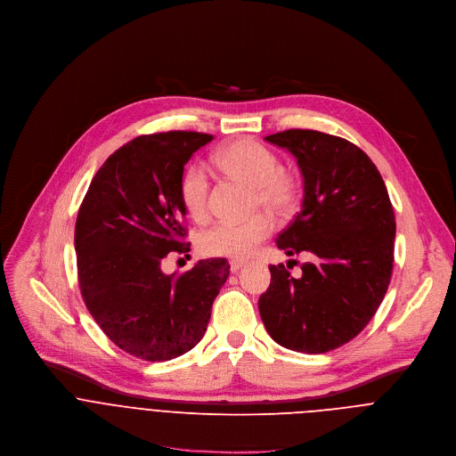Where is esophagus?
<instances>
[{"instance_id": "34e87169", "label": "esophagus", "mask_w": 456, "mask_h": 456, "mask_svg": "<svg viewBox=\"0 0 456 456\" xmlns=\"http://www.w3.org/2000/svg\"><path fill=\"white\" fill-rule=\"evenodd\" d=\"M244 264H246L244 260H230V271H232V273H237Z\"/></svg>"}]
</instances>
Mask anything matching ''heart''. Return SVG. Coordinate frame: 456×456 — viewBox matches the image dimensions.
<instances>
[{
  "instance_id": "heart-1",
  "label": "heart",
  "mask_w": 456,
  "mask_h": 456,
  "mask_svg": "<svg viewBox=\"0 0 456 456\" xmlns=\"http://www.w3.org/2000/svg\"><path fill=\"white\" fill-rule=\"evenodd\" d=\"M216 161L230 177L242 181L253 191V208L271 216L291 214L300 200V183L295 174L281 168L279 156L255 140H237L216 154ZM179 198L194 221L208 216L210 175L205 165H189L179 179ZM271 232V223L258 214L244 221H219L201 232L200 251L208 256L244 258Z\"/></svg>"
}]
</instances>
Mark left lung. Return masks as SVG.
<instances>
[{"label": "left lung", "instance_id": "left-lung-1", "mask_svg": "<svg viewBox=\"0 0 456 456\" xmlns=\"http://www.w3.org/2000/svg\"><path fill=\"white\" fill-rule=\"evenodd\" d=\"M288 149L304 177L302 210L279 235L288 255L309 253L295 279L269 265L260 318L279 345L323 354L355 338L381 305L394 269L395 216L372 159L345 138L311 129L265 136Z\"/></svg>", "mask_w": 456, "mask_h": 456}]
</instances>
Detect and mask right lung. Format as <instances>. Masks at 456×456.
<instances>
[{"label": "right lung", "instance_id": "obj_1", "mask_svg": "<svg viewBox=\"0 0 456 456\" xmlns=\"http://www.w3.org/2000/svg\"><path fill=\"white\" fill-rule=\"evenodd\" d=\"M212 134H143L95 174L75 223L78 286L104 334L145 361H168L205 336L212 304L230 275L226 258L165 275L161 260L189 253L179 179Z\"/></svg>", "mask_w": 456, "mask_h": 456}]
</instances>
